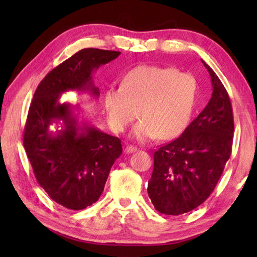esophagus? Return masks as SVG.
Masks as SVG:
<instances>
[{"label": "esophagus", "instance_id": "obj_1", "mask_svg": "<svg viewBox=\"0 0 257 257\" xmlns=\"http://www.w3.org/2000/svg\"><path fill=\"white\" fill-rule=\"evenodd\" d=\"M136 151H137V147H136V146L128 145V146H125V149H124V153L130 154V153H134V152H136Z\"/></svg>", "mask_w": 257, "mask_h": 257}]
</instances>
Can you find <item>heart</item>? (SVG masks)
Listing matches in <instances>:
<instances>
[{"instance_id": "obj_1", "label": "heart", "mask_w": 257, "mask_h": 257, "mask_svg": "<svg viewBox=\"0 0 257 257\" xmlns=\"http://www.w3.org/2000/svg\"><path fill=\"white\" fill-rule=\"evenodd\" d=\"M197 96L198 82L191 73L143 64L132 69L120 87L105 90L104 108L114 133H123L139 114L142 119L132 132L134 139H170L187 128Z\"/></svg>"}]
</instances>
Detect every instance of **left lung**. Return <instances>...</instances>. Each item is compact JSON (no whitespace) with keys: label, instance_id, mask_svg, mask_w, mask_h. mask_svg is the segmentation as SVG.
Returning a JSON list of instances; mask_svg holds the SVG:
<instances>
[{"label":"left lung","instance_id":"8db88e82","mask_svg":"<svg viewBox=\"0 0 257 257\" xmlns=\"http://www.w3.org/2000/svg\"><path fill=\"white\" fill-rule=\"evenodd\" d=\"M202 62L211 76V99L179 137L154 153L147 193L162 214H184L205 202L231 155V102L219 77Z\"/></svg>","mask_w":257,"mask_h":257}]
</instances>
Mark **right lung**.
<instances>
[{
  "label": "right lung",
  "instance_id": "obj_1",
  "mask_svg": "<svg viewBox=\"0 0 257 257\" xmlns=\"http://www.w3.org/2000/svg\"><path fill=\"white\" fill-rule=\"evenodd\" d=\"M120 55L118 51L84 49L44 77L30 104L24 146L37 182L47 195L69 210H84L101 196L113 163L122 153L121 141L79 123L73 107L60 103L69 90L89 92L98 97L92 75ZM64 125L53 133L50 125Z\"/></svg>",
  "mask_w": 257,
  "mask_h": 257
}]
</instances>
